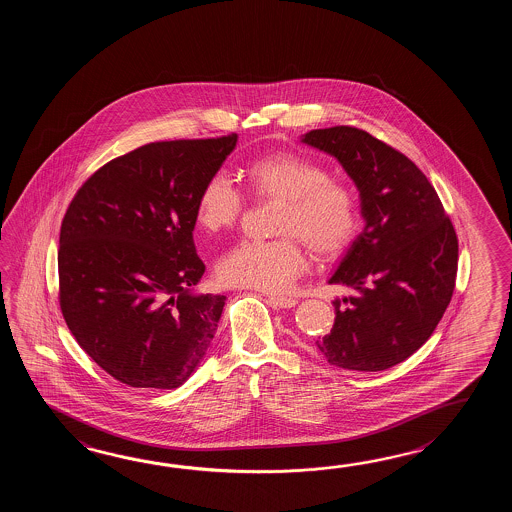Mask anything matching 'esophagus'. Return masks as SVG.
Here are the masks:
<instances>
[{"label":"esophagus","instance_id":"34e87169","mask_svg":"<svg viewBox=\"0 0 512 512\" xmlns=\"http://www.w3.org/2000/svg\"><path fill=\"white\" fill-rule=\"evenodd\" d=\"M267 300H269L274 307H282V309H291V307L298 304L296 298H291V296H276V294H269Z\"/></svg>","mask_w":512,"mask_h":512}]
</instances>
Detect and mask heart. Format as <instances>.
Segmentation results:
<instances>
[{"label":"heart","mask_w":512,"mask_h":512,"mask_svg":"<svg viewBox=\"0 0 512 512\" xmlns=\"http://www.w3.org/2000/svg\"><path fill=\"white\" fill-rule=\"evenodd\" d=\"M241 183L254 201H278L272 232L280 238L241 241L225 252L218 272L227 285L282 293L307 269L304 245L320 260H335L359 234L355 192L329 177L315 157L298 152L261 155L243 166ZM243 207V196L229 177L210 175L197 194V227L207 234L232 229Z\"/></svg>","instance_id":"b5f03b06"}]
</instances>
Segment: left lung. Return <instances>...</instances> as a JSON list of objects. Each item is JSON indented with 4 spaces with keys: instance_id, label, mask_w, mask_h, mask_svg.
Returning <instances> with one entry per match:
<instances>
[{
    "instance_id": "8db88e82",
    "label": "left lung",
    "mask_w": 512,
    "mask_h": 512,
    "mask_svg": "<svg viewBox=\"0 0 512 512\" xmlns=\"http://www.w3.org/2000/svg\"><path fill=\"white\" fill-rule=\"evenodd\" d=\"M302 141L337 157L366 219L329 280L355 294L333 302L335 324L316 348L337 368L388 370L414 355L445 315L456 287V229L426 175L368 131L333 126Z\"/></svg>"
}]
</instances>
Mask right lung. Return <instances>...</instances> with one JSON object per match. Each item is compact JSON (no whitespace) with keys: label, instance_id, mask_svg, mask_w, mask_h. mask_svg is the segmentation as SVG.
<instances>
[{"label":"right lung","instance_id":"1","mask_svg":"<svg viewBox=\"0 0 512 512\" xmlns=\"http://www.w3.org/2000/svg\"><path fill=\"white\" fill-rule=\"evenodd\" d=\"M238 141L144 144L98 168L67 207L58 300L80 348L131 388L172 390L216 335L223 294H192L205 263L196 199Z\"/></svg>","mask_w":512,"mask_h":512}]
</instances>
